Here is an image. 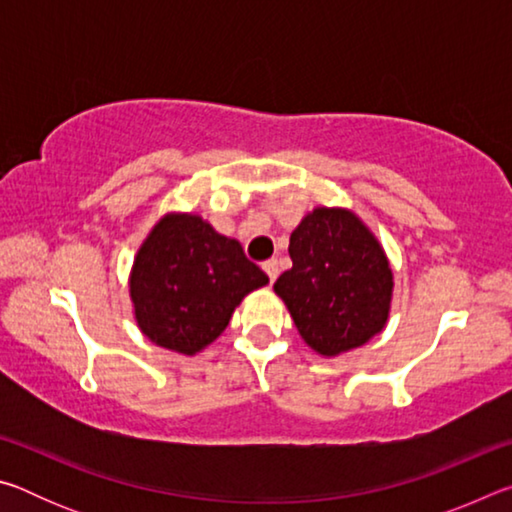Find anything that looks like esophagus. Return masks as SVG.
Segmentation results:
<instances>
[{
	"label": "esophagus",
	"mask_w": 512,
	"mask_h": 512,
	"mask_svg": "<svg viewBox=\"0 0 512 512\" xmlns=\"http://www.w3.org/2000/svg\"><path fill=\"white\" fill-rule=\"evenodd\" d=\"M262 268L266 271L268 280H271V282H275V280H277V273H280V268H277V262H275V259H268V262H264V264H262Z\"/></svg>",
	"instance_id": "34e87169"
}]
</instances>
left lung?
<instances>
[{
	"label": "left lung",
	"instance_id": "8db88e82",
	"mask_svg": "<svg viewBox=\"0 0 512 512\" xmlns=\"http://www.w3.org/2000/svg\"><path fill=\"white\" fill-rule=\"evenodd\" d=\"M289 255L293 266L273 289L307 345L334 357L384 329L393 273L377 239L352 212L318 207L291 232Z\"/></svg>",
	"mask_w": 512,
	"mask_h": 512
}]
</instances>
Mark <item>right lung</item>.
Listing matches in <instances>:
<instances>
[{
	"label": "right lung",
	"instance_id": "obj_1",
	"mask_svg": "<svg viewBox=\"0 0 512 512\" xmlns=\"http://www.w3.org/2000/svg\"><path fill=\"white\" fill-rule=\"evenodd\" d=\"M264 284L268 275L239 241L201 216L169 214L135 257L131 298L137 325L153 343L196 354L228 327L246 293Z\"/></svg>",
	"mask_w": 512,
	"mask_h": 512
}]
</instances>
